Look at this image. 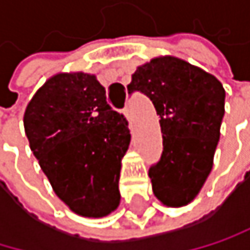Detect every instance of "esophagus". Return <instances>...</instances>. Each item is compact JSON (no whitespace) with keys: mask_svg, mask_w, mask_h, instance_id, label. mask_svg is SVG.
Returning a JSON list of instances; mask_svg holds the SVG:
<instances>
[{"mask_svg":"<svg viewBox=\"0 0 250 250\" xmlns=\"http://www.w3.org/2000/svg\"><path fill=\"white\" fill-rule=\"evenodd\" d=\"M123 114H124V117H126L130 121V109H129V106H126V108L123 109Z\"/></svg>","mask_w":250,"mask_h":250,"instance_id":"obj_1","label":"esophagus"}]
</instances>
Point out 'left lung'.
Returning a JSON list of instances; mask_svg holds the SVG:
<instances>
[{"label":"left lung","mask_w":250,"mask_h":250,"mask_svg":"<svg viewBox=\"0 0 250 250\" xmlns=\"http://www.w3.org/2000/svg\"><path fill=\"white\" fill-rule=\"evenodd\" d=\"M127 90L146 94L160 117L163 151L148 171L154 195L169 207L189 204L213 168L225 114L222 83L185 60L159 57L138 67Z\"/></svg>","instance_id":"1"}]
</instances>
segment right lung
<instances>
[{"label": "right lung", "mask_w": 250, "mask_h": 250, "mask_svg": "<svg viewBox=\"0 0 250 250\" xmlns=\"http://www.w3.org/2000/svg\"><path fill=\"white\" fill-rule=\"evenodd\" d=\"M23 126L40 168L72 211L103 217L118 207L121 159L130 133L94 75L47 79L28 103Z\"/></svg>", "instance_id": "add662e5"}]
</instances>
